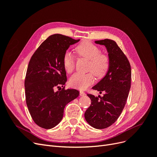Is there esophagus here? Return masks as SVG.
Instances as JSON below:
<instances>
[{"label": "esophagus", "instance_id": "obj_1", "mask_svg": "<svg viewBox=\"0 0 157 157\" xmlns=\"http://www.w3.org/2000/svg\"><path fill=\"white\" fill-rule=\"evenodd\" d=\"M85 95H86L85 92H84L83 91H80V96H84Z\"/></svg>", "mask_w": 157, "mask_h": 157}]
</instances>
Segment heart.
<instances>
[{"mask_svg": "<svg viewBox=\"0 0 157 157\" xmlns=\"http://www.w3.org/2000/svg\"><path fill=\"white\" fill-rule=\"evenodd\" d=\"M75 51L79 56L88 59L87 69L92 71L97 78L101 79L105 77L109 71L110 61L107 55L100 53V50L97 46L84 40L76 47ZM63 65L66 72H73L75 69V59L71 52H66L64 54ZM92 73H75L70 78L69 84L80 90L86 89L94 82V78Z\"/></svg>", "mask_w": 157, "mask_h": 157, "instance_id": "b5f03b06", "label": "heart"}]
</instances>
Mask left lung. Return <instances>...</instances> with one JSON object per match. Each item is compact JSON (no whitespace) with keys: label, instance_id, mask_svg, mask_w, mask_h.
<instances>
[{"label":"left lung","instance_id":"left-lung-1","mask_svg":"<svg viewBox=\"0 0 157 157\" xmlns=\"http://www.w3.org/2000/svg\"><path fill=\"white\" fill-rule=\"evenodd\" d=\"M95 43L105 46L110 66L105 77L92 87L99 94L105 92L103 96L87 94L91 105L84 118L93 128L104 129L115 123L126 105L131 86V67L115 41L104 39Z\"/></svg>","mask_w":157,"mask_h":157}]
</instances>
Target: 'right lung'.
Instances as JSON below:
<instances>
[{
	"instance_id": "obj_1",
	"label": "right lung",
	"mask_w": 157,
	"mask_h": 157,
	"mask_svg": "<svg viewBox=\"0 0 157 157\" xmlns=\"http://www.w3.org/2000/svg\"><path fill=\"white\" fill-rule=\"evenodd\" d=\"M80 39L60 34L47 38L33 55L25 80L26 103L33 120L44 129H51L62 120L65 105L79 96L75 89L55 92L67 82L63 55Z\"/></svg>"
}]
</instances>
